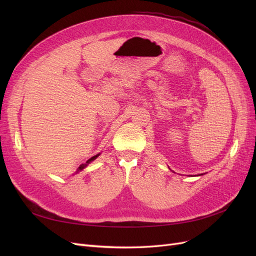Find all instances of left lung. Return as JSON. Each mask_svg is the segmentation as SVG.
I'll return each mask as SVG.
<instances>
[{
    "instance_id": "left-lung-1",
    "label": "left lung",
    "mask_w": 256,
    "mask_h": 256,
    "mask_svg": "<svg viewBox=\"0 0 256 256\" xmlns=\"http://www.w3.org/2000/svg\"><path fill=\"white\" fill-rule=\"evenodd\" d=\"M200 175H203V174H200V175H198V176H200Z\"/></svg>"
}]
</instances>
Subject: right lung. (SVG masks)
Instances as JSON below:
<instances>
[{"label": "right lung", "instance_id": "1", "mask_svg": "<svg viewBox=\"0 0 256 256\" xmlns=\"http://www.w3.org/2000/svg\"><path fill=\"white\" fill-rule=\"evenodd\" d=\"M99 154H96V156H94V157H92L90 159H88V160L86 161V164H81V166H79V168H78V170H76V173H78V172H81V171H82V170H83L84 168H86V166H88V164H90V162H92V161H94V160H95V159H96V158H97V157L99 156Z\"/></svg>", "mask_w": 256, "mask_h": 256}]
</instances>
